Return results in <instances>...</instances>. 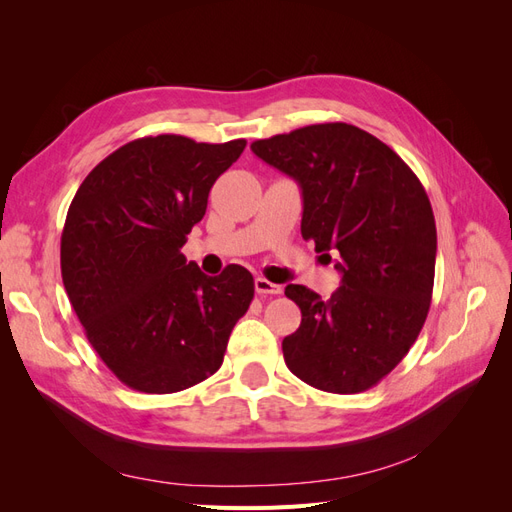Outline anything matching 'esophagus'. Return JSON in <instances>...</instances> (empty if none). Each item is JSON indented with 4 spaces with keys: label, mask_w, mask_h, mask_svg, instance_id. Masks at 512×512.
I'll return each mask as SVG.
<instances>
[{
    "label": "esophagus",
    "mask_w": 512,
    "mask_h": 512,
    "mask_svg": "<svg viewBox=\"0 0 512 512\" xmlns=\"http://www.w3.org/2000/svg\"><path fill=\"white\" fill-rule=\"evenodd\" d=\"M254 288H256L258 294H280L282 292L280 284H273V282L265 280V277H256Z\"/></svg>",
    "instance_id": "1"
}]
</instances>
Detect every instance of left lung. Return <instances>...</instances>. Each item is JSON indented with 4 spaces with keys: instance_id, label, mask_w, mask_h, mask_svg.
I'll use <instances>...</instances> for the list:
<instances>
[{
    "instance_id": "left-lung-1",
    "label": "left lung",
    "mask_w": 512,
    "mask_h": 512,
    "mask_svg": "<svg viewBox=\"0 0 512 512\" xmlns=\"http://www.w3.org/2000/svg\"><path fill=\"white\" fill-rule=\"evenodd\" d=\"M299 183L301 235L342 273L329 301L299 284L286 297L301 324L284 337V361L314 389H371L421 333L436 273V220L427 192L397 153L350 123H316L252 143Z\"/></svg>"
}]
</instances>
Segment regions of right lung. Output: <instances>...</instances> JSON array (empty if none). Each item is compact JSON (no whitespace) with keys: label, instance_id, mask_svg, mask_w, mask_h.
Wrapping results in <instances>:
<instances>
[{"label":"right lung","instance_id":"right-lung-1","mask_svg":"<svg viewBox=\"0 0 512 512\" xmlns=\"http://www.w3.org/2000/svg\"><path fill=\"white\" fill-rule=\"evenodd\" d=\"M245 149L145 136L104 158L76 190L61 232V277L89 344L134 391L177 393L220 369L254 299V277H209L181 247Z\"/></svg>","mask_w":512,"mask_h":512}]
</instances>
